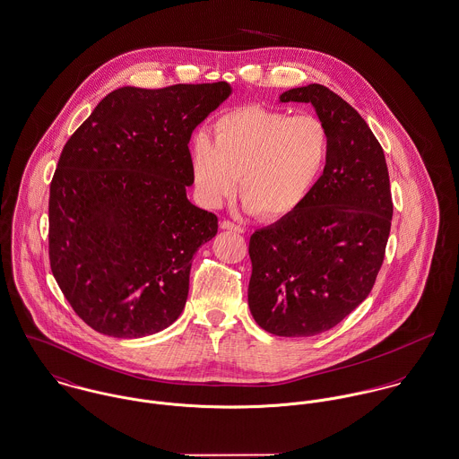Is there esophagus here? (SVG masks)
<instances>
[{"label":"esophagus","instance_id":"esophagus-1","mask_svg":"<svg viewBox=\"0 0 459 459\" xmlns=\"http://www.w3.org/2000/svg\"><path fill=\"white\" fill-rule=\"evenodd\" d=\"M221 228H222V230H230V231H235V233H244V228H242L240 224H235V222L228 221V219H222V221H221Z\"/></svg>","mask_w":459,"mask_h":459}]
</instances>
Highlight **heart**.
<instances>
[{
    "label": "heart",
    "mask_w": 459,
    "mask_h": 459,
    "mask_svg": "<svg viewBox=\"0 0 459 459\" xmlns=\"http://www.w3.org/2000/svg\"><path fill=\"white\" fill-rule=\"evenodd\" d=\"M330 156V131L310 114L291 116L242 107L213 123V142L191 143V173L200 200L219 207L238 189L244 205L263 219L298 209L319 180Z\"/></svg>",
    "instance_id": "1"
}]
</instances>
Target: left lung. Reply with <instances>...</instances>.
<instances>
[{"label": "left lung", "mask_w": 459, "mask_h": 459, "mask_svg": "<svg viewBox=\"0 0 459 459\" xmlns=\"http://www.w3.org/2000/svg\"><path fill=\"white\" fill-rule=\"evenodd\" d=\"M282 103H312L330 131L326 167L303 204L249 240L254 321L277 336H314L343 321L376 284L391 231L384 151L365 119L321 83Z\"/></svg>", "instance_id": "left-lung-1"}]
</instances>
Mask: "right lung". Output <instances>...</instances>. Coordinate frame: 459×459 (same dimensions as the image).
I'll use <instances>...</instances> for the list:
<instances>
[{
	"label": "right lung",
	"instance_id": "obj_1",
	"mask_svg": "<svg viewBox=\"0 0 459 459\" xmlns=\"http://www.w3.org/2000/svg\"><path fill=\"white\" fill-rule=\"evenodd\" d=\"M226 82L121 87L66 142L50 182V270L98 333L138 338L184 310L193 255L217 233L195 207L189 140Z\"/></svg>",
	"mask_w": 459,
	"mask_h": 459
}]
</instances>
